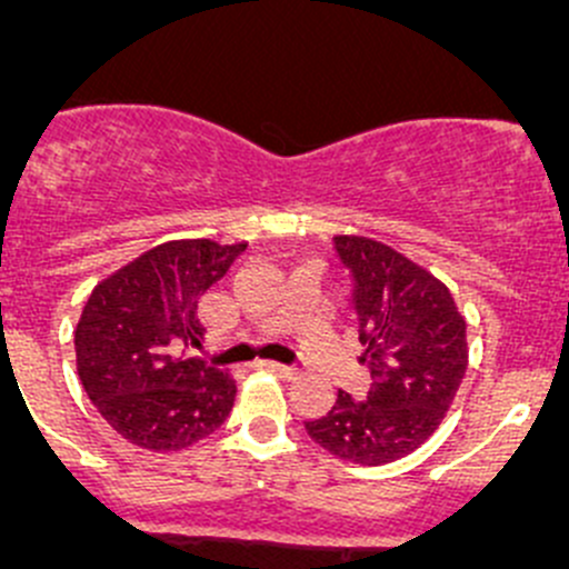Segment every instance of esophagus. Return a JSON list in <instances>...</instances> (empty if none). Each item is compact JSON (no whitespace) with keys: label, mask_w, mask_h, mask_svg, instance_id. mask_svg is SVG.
<instances>
[{"label":"esophagus","mask_w":569,"mask_h":569,"mask_svg":"<svg viewBox=\"0 0 569 569\" xmlns=\"http://www.w3.org/2000/svg\"><path fill=\"white\" fill-rule=\"evenodd\" d=\"M257 370H271V373L282 376V379H292L296 376V368L292 365H282V362H254Z\"/></svg>","instance_id":"obj_1"}]
</instances>
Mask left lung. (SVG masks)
I'll use <instances>...</instances> for the list:
<instances>
[{
	"mask_svg": "<svg viewBox=\"0 0 569 569\" xmlns=\"http://www.w3.org/2000/svg\"><path fill=\"white\" fill-rule=\"evenodd\" d=\"M351 273L362 359L373 376L365 401L337 392L307 435L353 465H387L423 446L451 409L468 370V323L446 282L379 240L335 234Z\"/></svg>",
	"mask_w": 569,
	"mask_h": 569,
	"instance_id": "left-lung-1",
	"label": "left lung"
}]
</instances>
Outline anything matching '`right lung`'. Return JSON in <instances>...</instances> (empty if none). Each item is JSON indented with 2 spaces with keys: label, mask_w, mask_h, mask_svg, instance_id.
Wrapping results in <instances>:
<instances>
[{
  "label": "right lung",
  "mask_w": 569,
  "mask_h": 569,
  "mask_svg": "<svg viewBox=\"0 0 569 569\" xmlns=\"http://www.w3.org/2000/svg\"><path fill=\"white\" fill-rule=\"evenodd\" d=\"M249 243L168 240L93 287L74 331L77 373L93 407L132 446H196L229 418L238 385L196 357L199 298Z\"/></svg>",
  "instance_id": "add662e5"
}]
</instances>
